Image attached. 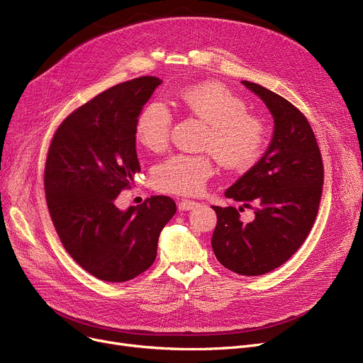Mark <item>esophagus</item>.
Wrapping results in <instances>:
<instances>
[{"instance_id":"1","label":"esophagus","mask_w":363,"mask_h":363,"mask_svg":"<svg viewBox=\"0 0 363 363\" xmlns=\"http://www.w3.org/2000/svg\"><path fill=\"white\" fill-rule=\"evenodd\" d=\"M196 206H199V203L193 201V200H181L178 203V208L181 212H186V211H191V208H194Z\"/></svg>"}]
</instances>
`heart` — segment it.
Masks as SVG:
<instances>
[{
    "mask_svg": "<svg viewBox=\"0 0 363 363\" xmlns=\"http://www.w3.org/2000/svg\"><path fill=\"white\" fill-rule=\"evenodd\" d=\"M179 103L208 125L201 147L213 152L223 167L245 170L259 160L266 126L233 91L216 82L197 84L179 94ZM172 122L169 108L151 101L135 121V138L145 150L159 152L169 144ZM212 174L211 155H175L152 169V184L164 193L194 196L203 191Z\"/></svg>",
    "mask_w": 363,
    "mask_h": 363,
    "instance_id": "1",
    "label": "heart"
}]
</instances>
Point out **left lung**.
Here are the masks:
<instances>
[{"mask_svg":"<svg viewBox=\"0 0 363 363\" xmlns=\"http://www.w3.org/2000/svg\"><path fill=\"white\" fill-rule=\"evenodd\" d=\"M269 108L274 135L262 159L225 191L233 206H212L218 223L212 237L216 259L240 275L256 277L287 262L309 235L318 215L323 164L315 133L304 114L281 95L242 81ZM253 208L242 224L239 212Z\"/></svg>","mask_w":363,"mask_h":363,"instance_id":"1","label":"left lung"}]
</instances>
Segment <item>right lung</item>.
<instances>
[{
    "instance_id": "add662e5",
    "label": "right lung",
    "mask_w": 363,
    "mask_h": 363,
    "mask_svg": "<svg viewBox=\"0 0 363 363\" xmlns=\"http://www.w3.org/2000/svg\"><path fill=\"white\" fill-rule=\"evenodd\" d=\"M160 84L141 76L101 92L69 114L48 150L44 188L55 231L72 259L101 281L125 282L147 271L177 212L166 196L126 211L114 204L141 170L135 121Z\"/></svg>"
}]
</instances>
